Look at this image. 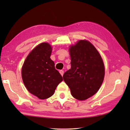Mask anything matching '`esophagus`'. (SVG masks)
Wrapping results in <instances>:
<instances>
[{"mask_svg": "<svg viewBox=\"0 0 130 130\" xmlns=\"http://www.w3.org/2000/svg\"><path fill=\"white\" fill-rule=\"evenodd\" d=\"M60 74H61V76H63V73H64V72H63V70H60Z\"/></svg>", "mask_w": 130, "mask_h": 130, "instance_id": "34e87169", "label": "esophagus"}]
</instances>
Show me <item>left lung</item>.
<instances>
[{
    "instance_id": "obj_1",
    "label": "left lung",
    "mask_w": 130,
    "mask_h": 130,
    "mask_svg": "<svg viewBox=\"0 0 130 130\" xmlns=\"http://www.w3.org/2000/svg\"><path fill=\"white\" fill-rule=\"evenodd\" d=\"M69 52L71 68L63 74V79L72 96L85 100L99 90L105 75L102 56L93 44L86 39L70 45Z\"/></svg>"
}]
</instances>
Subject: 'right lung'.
I'll list each match as a JSON object with an SVG mask.
<instances>
[{"label": "right lung", "instance_id": "right-lung-1", "mask_svg": "<svg viewBox=\"0 0 130 130\" xmlns=\"http://www.w3.org/2000/svg\"><path fill=\"white\" fill-rule=\"evenodd\" d=\"M52 52L49 43H39L30 52L22 67V78L26 89L42 100L51 97L62 81L50 58Z\"/></svg>", "mask_w": 130, "mask_h": 130}]
</instances>
